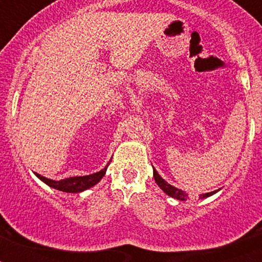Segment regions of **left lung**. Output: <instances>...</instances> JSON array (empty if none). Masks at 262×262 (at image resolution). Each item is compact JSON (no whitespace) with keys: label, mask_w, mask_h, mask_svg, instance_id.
<instances>
[{"label":"left lung","mask_w":262,"mask_h":262,"mask_svg":"<svg viewBox=\"0 0 262 262\" xmlns=\"http://www.w3.org/2000/svg\"><path fill=\"white\" fill-rule=\"evenodd\" d=\"M154 177H155V181H156V184L159 185L160 189L164 191L165 194H168L169 196H172V198H176V200L178 201H186L187 198H189V194H186L185 191L180 190V189H177V187L172 186L170 184H168V182L164 180V178L160 177L159 173L156 172L154 169ZM216 191H211V193H206V194H202V195H200L201 198H207V196L212 195V194H215Z\"/></svg>","instance_id":"8db88e82"}]
</instances>
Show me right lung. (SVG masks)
Segmentation results:
<instances>
[{
    "instance_id": "right-lung-1",
    "label": "right lung",
    "mask_w": 262,
    "mask_h": 262,
    "mask_svg": "<svg viewBox=\"0 0 262 262\" xmlns=\"http://www.w3.org/2000/svg\"><path fill=\"white\" fill-rule=\"evenodd\" d=\"M106 168H107V166H106ZM106 168H103L102 170H99V172L93 173V174L80 176V177H69L66 178V180H60V181H53V180L43 177V176L38 174V173H35V174L36 177L40 178L45 184L53 187V189H56V190L66 191V193H81V191L86 190L89 187L98 184V182L101 181V178L105 176Z\"/></svg>"
}]
</instances>
